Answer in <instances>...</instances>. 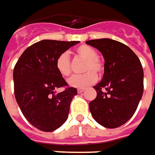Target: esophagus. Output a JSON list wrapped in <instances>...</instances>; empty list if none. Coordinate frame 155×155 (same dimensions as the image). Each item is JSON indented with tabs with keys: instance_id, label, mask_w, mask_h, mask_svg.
<instances>
[{
	"instance_id": "1",
	"label": "esophagus",
	"mask_w": 155,
	"mask_h": 155,
	"mask_svg": "<svg viewBox=\"0 0 155 155\" xmlns=\"http://www.w3.org/2000/svg\"><path fill=\"white\" fill-rule=\"evenodd\" d=\"M84 91H85V89H83V88H80V89H78L77 90L78 93H81V92H83Z\"/></svg>"
}]
</instances>
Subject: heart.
Here are the masks:
<instances>
[{"label":"heart","mask_w":155,"mask_h":155,"mask_svg":"<svg viewBox=\"0 0 155 155\" xmlns=\"http://www.w3.org/2000/svg\"><path fill=\"white\" fill-rule=\"evenodd\" d=\"M75 54L77 57L82 59L86 60L84 64L83 71L86 73L75 75L70 78L69 81V85L75 88H85L94 84L97 79V74H102L104 71V64L97 58V51L93 47L81 45L75 49ZM56 69L58 72L64 78L69 77L71 74V64L69 56L67 52L61 53L56 59ZM97 74H96L95 73Z\"/></svg>","instance_id":"heart-1"}]
</instances>
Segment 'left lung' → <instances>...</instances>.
<instances>
[{"instance_id":"left-lung-1","label":"left lung","mask_w":155,"mask_h":155,"mask_svg":"<svg viewBox=\"0 0 155 155\" xmlns=\"http://www.w3.org/2000/svg\"><path fill=\"white\" fill-rule=\"evenodd\" d=\"M104 58L102 81L93 88L97 97L89 104L92 117L106 128H116L136 112L143 93V69L137 56L126 45L111 39L91 40Z\"/></svg>"}]
</instances>
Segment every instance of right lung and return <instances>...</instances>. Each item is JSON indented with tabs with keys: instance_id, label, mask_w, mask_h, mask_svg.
I'll use <instances>...</instances> for the list:
<instances>
[{
	"instance_id": "1",
	"label": "right lung",
	"mask_w": 155,
	"mask_h": 155,
	"mask_svg": "<svg viewBox=\"0 0 155 155\" xmlns=\"http://www.w3.org/2000/svg\"><path fill=\"white\" fill-rule=\"evenodd\" d=\"M79 41L43 40L25 50L13 69L16 101L26 120L42 131H52L66 121L77 90L68 86L56 69L57 58Z\"/></svg>"
}]
</instances>
